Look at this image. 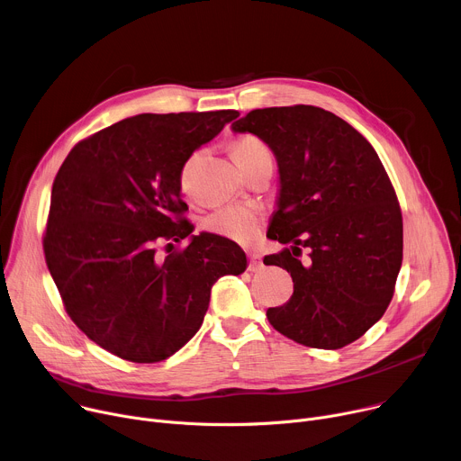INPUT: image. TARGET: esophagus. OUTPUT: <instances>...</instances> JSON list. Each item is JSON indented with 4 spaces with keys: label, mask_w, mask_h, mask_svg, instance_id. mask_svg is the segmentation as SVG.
Returning <instances> with one entry per match:
<instances>
[{
    "label": "esophagus",
    "mask_w": 461,
    "mask_h": 461,
    "mask_svg": "<svg viewBox=\"0 0 461 461\" xmlns=\"http://www.w3.org/2000/svg\"><path fill=\"white\" fill-rule=\"evenodd\" d=\"M248 260H249V265H248L249 272H258L262 267H265V265H262V257L255 251L248 253Z\"/></svg>",
    "instance_id": "esophagus-1"
}]
</instances>
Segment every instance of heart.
Segmentation results:
<instances>
[{"instance_id": "1", "label": "heart", "mask_w": 461, "mask_h": 461, "mask_svg": "<svg viewBox=\"0 0 461 461\" xmlns=\"http://www.w3.org/2000/svg\"><path fill=\"white\" fill-rule=\"evenodd\" d=\"M265 153H268L265 142L253 135H244L237 139L231 146V155L242 169L248 167L257 157ZM185 175H187V166H184L180 173L182 184L185 180ZM260 222H262V217L258 210L251 206H226L204 219V230L239 244H249L258 237Z\"/></svg>"}]
</instances>
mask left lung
Listing matches in <instances>:
<instances>
[{
    "label": "left lung",
    "instance_id": "obj_1",
    "mask_svg": "<svg viewBox=\"0 0 461 461\" xmlns=\"http://www.w3.org/2000/svg\"><path fill=\"white\" fill-rule=\"evenodd\" d=\"M231 127L267 142L279 164L268 235L292 246L265 265L285 268L294 294L268 308L270 324L312 348L354 343L388 308L403 260L402 210L377 153L348 122L313 105L253 109Z\"/></svg>",
    "mask_w": 461,
    "mask_h": 461
}]
</instances>
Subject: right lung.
<instances>
[{"instance_id": "1", "label": "right lung", "mask_w": 461, "mask_h": 461, "mask_svg": "<svg viewBox=\"0 0 461 461\" xmlns=\"http://www.w3.org/2000/svg\"><path fill=\"white\" fill-rule=\"evenodd\" d=\"M237 116L233 109L131 116L78 142L58 169L43 235L47 268L65 312L113 356L167 359L199 332L217 279L246 270L244 251L219 235H191L162 260L155 248L193 231L182 167Z\"/></svg>"}]
</instances>
